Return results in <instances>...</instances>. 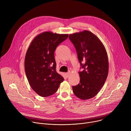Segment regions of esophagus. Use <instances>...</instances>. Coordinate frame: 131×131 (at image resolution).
Returning a JSON list of instances; mask_svg holds the SVG:
<instances>
[{
	"instance_id": "esophagus-1",
	"label": "esophagus",
	"mask_w": 131,
	"mask_h": 131,
	"mask_svg": "<svg viewBox=\"0 0 131 131\" xmlns=\"http://www.w3.org/2000/svg\"><path fill=\"white\" fill-rule=\"evenodd\" d=\"M65 74H66V76L67 77V78H68V77H69V76L70 73H69V72H66V73H65Z\"/></svg>"
}]
</instances>
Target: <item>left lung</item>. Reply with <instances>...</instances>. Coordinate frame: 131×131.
Wrapping results in <instances>:
<instances>
[{"mask_svg":"<svg viewBox=\"0 0 131 131\" xmlns=\"http://www.w3.org/2000/svg\"><path fill=\"white\" fill-rule=\"evenodd\" d=\"M76 48L83 71H79L80 83L72 86L77 97L82 100L94 97L104 84L108 74L106 50L98 37L88 30L69 35Z\"/></svg>","mask_w":131,"mask_h":131,"instance_id":"8db88e82","label":"left lung"}]
</instances>
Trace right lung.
Returning a JSON list of instances; mask_svg holds the SVG:
<instances>
[{"label":"right lung","mask_w":131,"mask_h":131,"mask_svg":"<svg viewBox=\"0 0 131 131\" xmlns=\"http://www.w3.org/2000/svg\"><path fill=\"white\" fill-rule=\"evenodd\" d=\"M68 36L45 31L37 35L28 48L24 63L26 75L31 88L40 96L54 94L64 81L56 71L54 51Z\"/></svg>","instance_id":"right-lung-1"}]
</instances>
